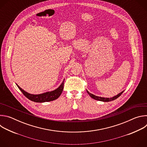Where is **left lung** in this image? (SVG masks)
I'll list each match as a JSON object with an SVG mask.
<instances>
[{
  "mask_svg": "<svg viewBox=\"0 0 147 147\" xmlns=\"http://www.w3.org/2000/svg\"><path fill=\"white\" fill-rule=\"evenodd\" d=\"M87 93L90 95V96L92 98H93V99H95V100H99V101H102V102H109V101L114 100L115 99H117L118 97H119V96L122 94V93L124 92V91H123L122 92H120V93L118 94L117 95H115V96H113V97H111V98H105V97H101V96H96V95H94V94L90 93V92L89 91H88L87 90Z\"/></svg>",
  "mask_w": 147,
  "mask_h": 147,
  "instance_id": "8db88e82",
  "label": "left lung"
}]
</instances>
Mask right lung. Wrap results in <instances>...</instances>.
Returning a JSON list of instances; mask_svg holds the SVG:
<instances>
[{"label": "right lung", "mask_w": 147, "mask_h": 147, "mask_svg": "<svg viewBox=\"0 0 147 147\" xmlns=\"http://www.w3.org/2000/svg\"><path fill=\"white\" fill-rule=\"evenodd\" d=\"M16 85L20 89V90L22 92V93L25 95L28 99L35 102H39L42 103L45 102H49L54 100L56 99H57L61 94L62 93L63 90L64 88V80L62 81L61 84L59 86L58 88L55 89L53 91L46 92L42 94H30L26 91H25L24 90H23L22 88L20 87L19 86H18L17 84Z\"/></svg>", "instance_id": "add662e5"}]
</instances>
